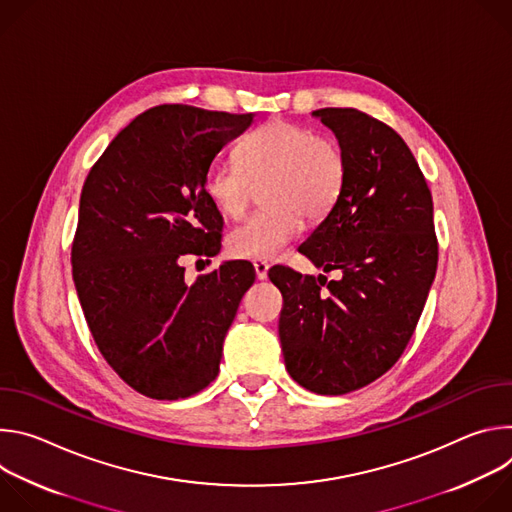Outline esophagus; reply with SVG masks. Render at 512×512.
I'll use <instances>...</instances> for the list:
<instances>
[{"instance_id": "1", "label": "esophagus", "mask_w": 512, "mask_h": 512, "mask_svg": "<svg viewBox=\"0 0 512 512\" xmlns=\"http://www.w3.org/2000/svg\"><path fill=\"white\" fill-rule=\"evenodd\" d=\"M253 267H255L257 279H267V271H269V263H267V261L255 259V261H253Z\"/></svg>"}]
</instances>
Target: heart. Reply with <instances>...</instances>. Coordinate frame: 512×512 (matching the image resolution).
<instances>
[{
    "instance_id": "heart-1",
    "label": "heart",
    "mask_w": 512,
    "mask_h": 512,
    "mask_svg": "<svg viewBox=\"0 0 512 512\" xmlns=\"http://www.w3.org/2000/svg\"><path fill=\"white\" fill-rule=\"evenodd\" d=\"M267 210L251 214L227 237L237 259H273L308 221H320L338 204L346 186L342 145L316 129L283 119L253 131L235 158H214L204 174V190L214 208L239 218L255 186L265 184Z\"/></svg>"
}]
</instances>
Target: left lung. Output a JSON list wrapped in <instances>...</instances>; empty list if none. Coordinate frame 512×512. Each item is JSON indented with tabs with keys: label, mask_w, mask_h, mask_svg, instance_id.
Here are the masks:
<instances>
[{
	"label": "left lung",
	"mask_w": 512,
	"mask_h": 512,
	"mask_svg": "<svg viewBox=\"0 0 512 512\" xmlns=\"http://www.w3.org/2000/svg\"><path fill=\"white\" fill-rule=\"evenodd\" d=\"M346 154V186L300 247L340 279L269 271L283 310L285 369L318 395H344L385 375L409 344L437 269L433 202L401 135L358 109L312 113Z\"/></svg>",
	"instance_id": "8db88e82"
}]
</instances>
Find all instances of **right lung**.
Instances as JSON below:
<instances>
[{"instance_id": "add662e5", "label": "right lung", "mask_w": 512, "mask_h": 512, "mask_svg": "<svg viewBox=\"0 0 512 512\" xmlns=\"http://www.w3.org/2000/svg\"><path fill=\"white\" fill-rule=\"evenodd\" d=\"M253 123L190 105L137 115L91 168L72 241V279L109 367L137 393L176 401L208 387L245 291L247 261H227L192 285L186 255L221 251L223 216L204 174Z\"/></svg>"}]
</instances>
